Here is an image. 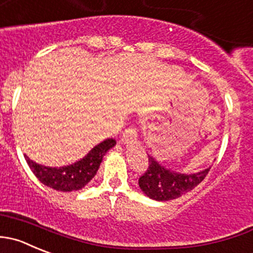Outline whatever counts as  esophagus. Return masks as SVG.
I'll use <instances>...</instances> for the list:
<instances>
[{"label": "esophagus", "instance_id": "esophagus-1", "mask_svg": "<svg viewBox=\"0 0 253 253\" xmlns=\"http://www.w3.org/2000/svg\"><path fill=\"white\" fill-rule=\"evenodd\" d=\"M137 139V132L134 127H128V128L125 129V132L122 133L121 142L122 143H132V142H136Z\"/></svg>", "mask_w": 253, "mask_h": 253}]
</instances>
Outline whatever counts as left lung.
Listing matches in <instances>:
<instances>
[{
    "instance_id": "8db88e82",
    "label": "left lung",
    "mask_w": 253,
    "mask_h": 253,
    "mask_svg": "<svg viewBox=\"0 0 253 253\" xmlns=\"http://www.w3.org/2000/svg\"><path fill=\"white\" fill-rule=\"evenodd\" d=\"M148 168L138 179L139 188L151 199L168 202L176 199L199 185L210 170L209 168L194 174H181L164 168L153 157L148 156Z\"/></svg>"
}]
</instances>
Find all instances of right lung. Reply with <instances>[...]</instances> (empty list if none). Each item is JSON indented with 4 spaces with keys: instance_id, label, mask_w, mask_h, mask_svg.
Instances as JSON below:
<instances>
[{
    "instance_id": "obj_1",
    "label": "right lung",
    "mask_w": 253,
    "mask_h": 253,
    "mask_svg": "<svg viewBox=\"0 0 253 253\" xmlns=\"http://www.w3.org/2000/svg\"><path fill=\"white\" fill-rule=\"evenodd\" d=\"M116 144L114 138H107L95 146L84 158L70 166L65 167H44L31 161L24 156L29 168L34 175L44 185L53 188L59 192H77L84 188L95 176L102 158L110 148Z\"/></svg>"
}]
</instances>
